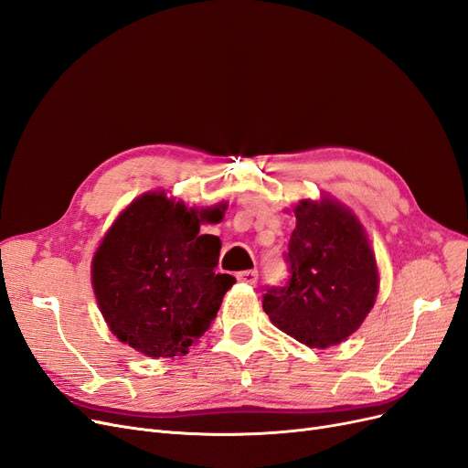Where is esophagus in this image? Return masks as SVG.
<instances>
[{
	"label": "esophagus",
	"mask_w": 468,
	"mask_h": 468,
	"mask_svg": "<svg viewBox=\"0 0 468 468\" xmlns=\"http://www.w3.org/2000/svg\"><path fill=\"white\" fill-rule=\"evenodd\" d=\"M237 280L243 282V283H249V285H254V283L258 282V271H256V270L239 271V273H237Z\"/></svg>",
	"instance_id": "obj_1"
}]
</instances>
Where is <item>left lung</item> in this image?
Instances as JSON below:
<instances>
[{"label": "left lung", "mask_w": 468, "mask_h": 468, "mask_svg": "<svg viewBox=\"0 0 468 468\" xmlns=\"http://www.w3.org/2000/svg\"><path fill=\"white\" fill-rule=\"evenodd\" d=\"M291 280L270 289L262 308L271 324L314 349L339 345L372 310L379 271L365 225L351 207L322 193L292 207Z\"/></svg>", "instance_id": "1"}]
</instances>
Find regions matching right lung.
<instances>
[{
    "label": "right lung",
    "instance_id": "obj_1",
    "mask_svg": "<svg viewBox=\"0 0 468 468\" xmlns=\"http://www.w3.org/2000/svg\"><path fill=\"white\" fill-rule=\"evenodd\" d=\"M228 202L197 210L148 190L121 212L92 258V289L112 334L150 358L183 356L210 327L235 278L216 273L221 240L200 235Z\"/></svg>",
    "mask_w": 468,
    "mask_h": 468
}]
</instances>
